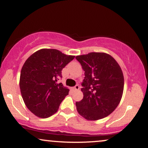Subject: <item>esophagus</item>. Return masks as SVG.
<instances>
[{
	"label": "esophagus",
	"instance_id": "esophagus-1",
	"mask_svg": "<svg viewBox=\"0 0 148 148\" xmlns=\"http://www.w3.org/2000/svg\"><path fill=\"white\" fill-rule=\"evenodd\" d=\"M79 89V87L78 85H76V86H74L73 87V89H74V90H78Z\"/></svg>",
	"mask_w": 148,
	"mask_h": 148
}]
</instances>
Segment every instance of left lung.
Masks as SVG:
<instances>
[{
	"instance_id": "1",
	"label": "left lung",
	"mask_w": 148,
	"mask_h": 148,
	"mask_svg": "<svg viewBox=\"0 0 148 148\" xmlns=\"http://www.w3.org/2000/svg\"><path fill=\"white\" fill-rule=\"evenodd\" d=\"M85 71L83 99L76 102L80 116L89 121L112 113L121 101L124 77L119 64L109 54L91 52L76 57Z\"/></svg>"
}]
</instances>
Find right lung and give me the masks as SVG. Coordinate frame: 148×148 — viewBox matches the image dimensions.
Segmentation results:
<instances>
[{
	"label": "right lung",
	"mask_w": 148,
	"mask_h": 148,
	"mask_svg": "<svg viewBox=\"0 0 148 148\" xmlns=\"http://www.w3.org/2000/svg\"><path fill=\"white\" fill-rule=\"evenodd\" d=\"M55 49H42L32 54L21 69L19 87L30 111L40 118L56 114L69 89L57 81L61 71L74 59Z\"/></svg>",
	"instance_id": "add662e5"
}]
</instances>
